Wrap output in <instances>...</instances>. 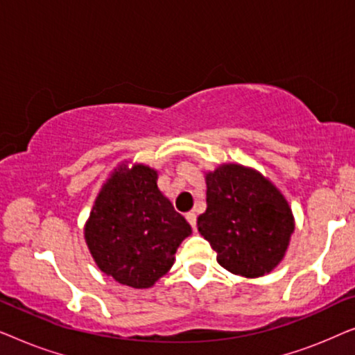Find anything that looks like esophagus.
I'll return each mask as SVG.
<instances>
[{
  "mask_svg": "<svg viewBox=\"0 0 355 355\" xmlns=\"http://www.w3.org/2000/svg\"><path fill=\"white\" fill-rule=\"evenodd\" d=\"M186 220L189 221V225L192 226V230H196L197 227V215L193 211H189L186 215Z\"/></svg>",
  "mask_w": 355,
  "mask_h": 355,
  "instance_id": "1",
  "label": "esophagus"
}]
</instances>
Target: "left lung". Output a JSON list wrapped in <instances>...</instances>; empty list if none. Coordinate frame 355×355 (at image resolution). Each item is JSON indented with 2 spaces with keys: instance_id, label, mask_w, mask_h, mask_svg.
Listing matches in <instances>:
<instances>
[{
  "instance_id": "1",
  "label": "left lung",
  "mask_w": 355,
  "mask_h": 355,
  "mask_svg": "<svg viewBox=\"0 0 355 355\" xmlns=\"http://www.w3.org/2000/svg\"><path fill=\"white\" fill-rule=\"evenodd\" d=\"M200 234L223 268L245 278L270 273L283 260L294 231L293 211L278 189L254 169L223 164L207 174Z\"/></svg>"
}]
</instances>
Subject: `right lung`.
<instances>
[{"instance_id": "right-lung-1", "label": "right lung", "mask_w": 355, "mask_h": 355, "mask_svg": "<svg viewBox=\"0 0 355 355\" xmlns=\"http://www.w3.org/2000/svg\"><path fill=\"white\" fill-rule=\"evenodd\" d=\"M155 169L121 166L96 197L85 241L98 268L121 284L150 288L191 234L186 218L159 192Z\"/></svg>"}]
</instances>
